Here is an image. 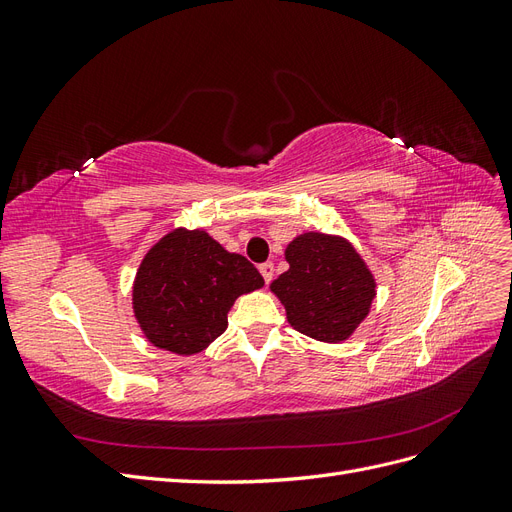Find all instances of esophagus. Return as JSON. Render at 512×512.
<instances>
[{"instance_id": "1", "label": "esophagus", "mask_w": 512, "mask_h": 512, "mask_svg": "<svg viewBox=\"0 0 512 512\" xmlns=\"http://www.w3.org/2000/svg\"><path fill=\"white\" fill-rule=\"evenodd\" d=\"M273 273H275V267L271 265V262H265V265H260V275L265 277L267 284L273 280Z\"/></svg>"}]
</instances>
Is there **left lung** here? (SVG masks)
<instances>
[{
  "label": "left lung",
  "instance_id": "obj_1",
  "mask_svg": "<svg viewBox=\"0 0 512 512\" xmlns=\"http://www.w3.org/2000/svg\"><path fill=\"white\" fill-rule=\"evenodd\" d=\"M288 271L271 282L292 329L342 344L367 318L376 277L354 245L339 235L303 232L286 247Z\"/></svg>",
  "mask_w": 512,
  "mask_h": 512
}]
</instances>
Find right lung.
I'll return each instance as SVG.
<instances>
[{
  "label": "right lung",
  "instance_id": "right-lung-1",
  "mask_svg": "<svg viewBox=\"0 0 512 512\" xmlns=\"http://www.w3.org/2000/svg\"><path fill=\"white\" fill-rule=\"evenodd\" d=\"M265 286L250 260L203 228H175L141 260L132 309L147 342L179 356L203 352L228 327L241 294Z\"/></svg>",
  "mask_w": 512,
  "mask_h": 512
}]
</instances>
